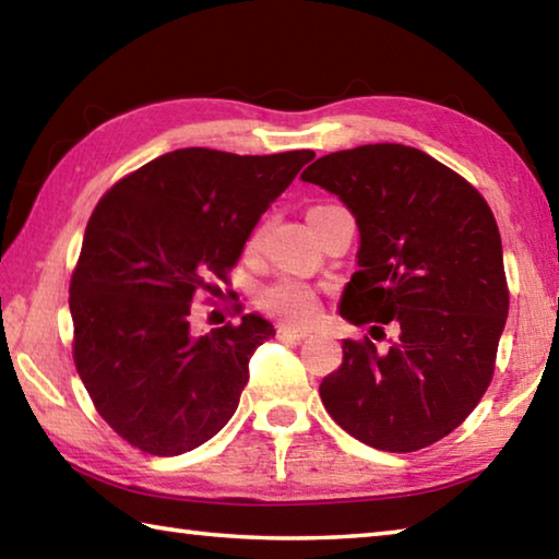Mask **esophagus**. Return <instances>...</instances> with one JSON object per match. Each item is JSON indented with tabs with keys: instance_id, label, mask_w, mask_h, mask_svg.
Returning <instances> with one entry per match:
<instances>
[{
	"instance_id": "1",
	"label": "esophagus",
	"mask_w": 559,
	"mask_h": 559,
	"mask_svg": "<svg viewBox=\"0 0 559 559\" xmlns=\"http://www.w3.org/2000/svg\"><path fill=\"white\" fill-rule=\"evenodd\" d=\"M276 333H278L281 340H302V337H308L310 330H306V328H293V325H278Z\"/></svg>"
}]
</instances>
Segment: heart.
<instances>
[{
  "instance_id": "heart-1",
  "label": "heart",
  "mask_w": 559,
  "mask_h": 559,
  "mask_svg": "<svg viewBox=\"0 0 559 559\" xmlns=\"http://www.w3.org/2000/svg\"><path fill=\"white\" fill-rule=\"evenodd\" d=\"M259 241V231L251 236V243ZM261 308L271 316H278L288 323H308L318 313L316 293L293 281H281L261 293Z\"/></svg>"
}]
</instances>
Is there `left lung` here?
<instances>
[{"mask_svg": "<svg viewBox=\"0 0 559 559\" xmlns=\"http://www.w3.org/2000/svg\"><path fill=\"white\" fill-rule=\"evenodd\" d=\"M300 177L337 194L359 229L340 316L396 330L386 349L343 340V365L320 382V400L367 447H431L493 380L508 318L496 216L461 175L396 143L330 153Z\"/></svg>", "mask_w": 559, "mask_h": 559, "instance_id": "1", "label": "left lung"}]
</instances>
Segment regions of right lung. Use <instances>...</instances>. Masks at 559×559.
Listing matches in <instances>:
<instances>
[{
    "mask_svg": "<svg viewBox=\"0 0 559 559\" xmlns=\"http://www.w3.org/2000/svg\"><path fill=\"white\" fill-rule=\"evenodd\" d=\"M313 150L234 155L185 147L112 185L93 210L71 276L73 362L108 427L153 456H179L231 419L253 349L276 330L257 313L204 335L200 290H219L261 214Z\"/></svg>",
    "mask_w": 559,
    "mask_h": 559,
    "instance_id": "obj_1",
    "label": "right lung"
}]
</instances>
